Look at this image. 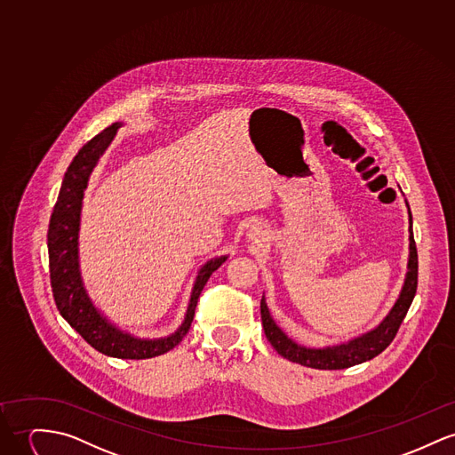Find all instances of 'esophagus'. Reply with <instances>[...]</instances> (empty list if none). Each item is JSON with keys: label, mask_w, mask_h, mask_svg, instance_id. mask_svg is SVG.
I'll list each match as a JSON object with an SVG mask.
<instances>
[{"label": "esophagus", "mask_w": 455, "mask_h": 455, "mask_svg": "<svg viewBox=\"0 0 455 455\" xmlns=\"http://www.w3.org/2000/svg\"><path fill=\"white\" fill-rule=\"evenodd\" d=\"M247 235H249L251 241H259V239H265V237H267L265 230H261V227H256V225L251 227V230H249Z\"/></svg>", "instance_id": "obj_1"}]
</instances>
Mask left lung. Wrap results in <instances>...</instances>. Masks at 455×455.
Listing matches in <instances>:
<instances>
[{"label":"left lung","mask_w":455,"mask_h":455,"mask_svg":"<svg viewBox=\"0 0 455 455\" xmlns=\"http://www.w3.org/2000/svg\"><path fill=\"white\" fill-rule=\"evenodd\" d=\"M409 221H411V228H409L411 252H409V265H407L409 272L405 275V282L396 303L393 305L389 314L386 315L385 320L376 329L343 345L327 347V348H307L294 343L280 331L279 325L274 322L272 315L268 312L265 298H261V322H263L265 336L279 355L305 367L322 369V371H338V369H348L362 362H367L389 347V343L395 339L405 315L412 305V299L418 289V249H416V241L412 234L411 210H409Z\"/></svg>","instance_id":"left-lung-1"}]
</instances>
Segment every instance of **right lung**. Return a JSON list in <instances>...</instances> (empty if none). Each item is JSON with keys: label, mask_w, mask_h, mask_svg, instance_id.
I'll list each match as a JSON object with an SVG mask.
<instances>
[{"label": "right lung", "mask_w": 455, "mask_h": 455, "mask_svg": "<svg viewBox=\"0 0 455 455\" xmlns=\"http://www.w3.org/2000/svg\"><path fill=\"white\" fill-rule=\"evenodd\" d=\"M121 123H114L105 128L102 133L88 141L72 159L68 173L64 176L59 199L50 218L48 227V256H50V282L55 298V305L60 315L68 320L70 327L79 332V336L95 350L107 356L141 360L163 355L173 350L185 338L196 315L197 299L210 280L211 274L216 272L227 259L220 256L208 261L201 270L194 283L190 303L183 323L175 334L161 339H140L128 332L119 331L112 325L104 315L100 314L86 294V289L79 272V254L77 237L81 221V204L88 178L92 175L97 161L104 154L105 148L114 139Z\"/></svg>", "instance_id": "1"}]
</instances>
